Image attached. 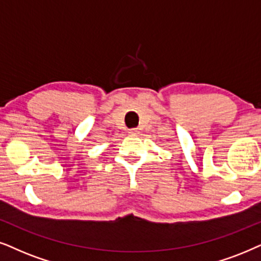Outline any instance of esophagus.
I'll use <instances>...</instances> for the list:
<instances>
[{
  "instance_id": "obj_1",
  "label": "esophagus",
  "mask_w": 261,
  "mask_h": 261,
  "mask_svg": "<svg viewBox=\"0 0 261 261\" xmlns=\"http://www.w3.org/2000/svg\"><path fill=\"white\" fill-rule=\"evenodd\" d=\"M127 134L130 135V136H137L138 131L136 130V128H131V130H128V131H127Z\"/></svg>"
}]
</instances>
